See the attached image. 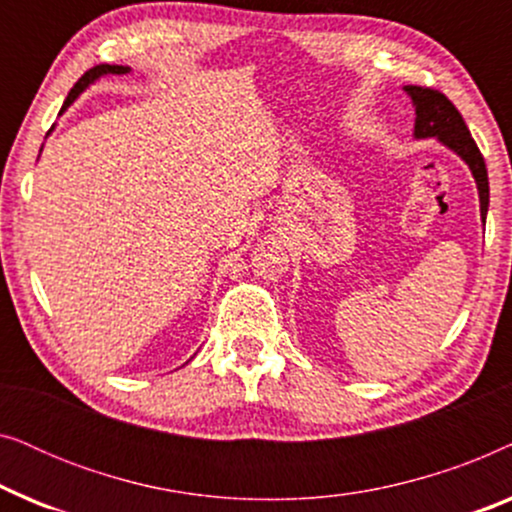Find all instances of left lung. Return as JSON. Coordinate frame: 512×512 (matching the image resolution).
<instances>
[{"label":"left lung","instance_id":"8db88e82","mask_svg":"<svg viewBox=\"0 0 512 512\" xmlns=\"http://www.w3.org/2000/svg\"><path fill=\"white\" fill-rule=\"evenodd\" d=\"M405 93L410 95L412 104H415V137L426 139L436 137L443 142L447 149H452L464 163L471 167L475 184H478L480 195V216L482 221L487 219V207H489V179H487V167L485 158L478 149V144L473 142L471 132H468L464 118L457 111V107L433 88L422 86H405Z\"/></svg>","mask_w":512,"mask_h":512}]
</instances>
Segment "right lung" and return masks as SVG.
<instances>
[{
  "instance_id": "1",
  "label": "right lung",
  "mask_w": 512,
  "mask_h": 512,
  "mask_svg": "<svg viewBox=\"0 0 512 512\" xmlns=\"http://www.w3.org/2000/svg\"><path fill=\"white\" fill-rule=\"evenodd\" d=\"M130 72V67H123V65H97V67H93V69H88L86 74L81 76L79 81L74 83V88L69 90V95H67V100H65V107L62 109H67L69 104H72L76 97H79L83 90H86L90 83H95L97 79H100V76H107V74H128Z\"/></svg>"
}]
</instances>
